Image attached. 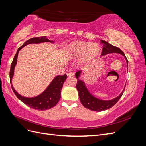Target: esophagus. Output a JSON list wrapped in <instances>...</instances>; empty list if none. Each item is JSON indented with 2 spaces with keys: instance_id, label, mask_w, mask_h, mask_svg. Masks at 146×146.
I'll use <instances>...</instances> for the list:
<instances>
[{
  "instance_id": "obj_1",
  "label": "esophagus",
  "mask_w": 146,
  "mask_h": 146,
  "mask_svg": "<svg viewBox=\"0 0 146 146\" xmlns=\"http://www.w3.org/2000/svg\"><path fill=\"white\" fill-rule=\"evenodd\" d=\"M68 77H74V73L73 72H70L68 73Z\"/></svg>"
}]
</instances>
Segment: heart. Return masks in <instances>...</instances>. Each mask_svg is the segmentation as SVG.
<instances>
[{
	"label": "heart",
	"mask_w": 146,
	"mask_h": 146,
	"mask_svg": "<svg viewBox=\"0 0 146 146\" xmlns=\"http://www.w3.org/2000/svg\"><path fill=\"white\" fill-rule=\"evenodd\" d=\"M99 52V47L96 43L75 41L68 47V53L70 58L76 59L80 57L79 63L83 64L95 58Z\"/></svg>",
	"instance_id": "heart-1"
}]
</instances>
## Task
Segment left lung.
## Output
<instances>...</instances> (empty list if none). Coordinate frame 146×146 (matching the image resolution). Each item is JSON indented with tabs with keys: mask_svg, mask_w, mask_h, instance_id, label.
Returning <instances> with one entry per match:
<instances>
[{
	"mask_svg": "<svg viewBox=\"0 0 146 146\" xmlns=\"http://www.w3.org/2000/svg\"><path fill=\"white\" fill-rule=\"evenodd\" d=\"M100 41L102 44H103L102 52L101 54L102 56H104L109 54H112V53H116V54H121L125 57L128 68V60L125 54H123V52L120 49V48L110 44L105 41L100 40ZM81 72V70H79V71H77L76 73V77L77 78L76 88L78 92L79 98H80L81 103L85 108L94 111H104V110H107L110 108H111L113 106L115 105L117 102V101L120 99L123 93V91H124L125 87L122 92V93L119 96H117V98L110 100H100L92 96L89 92V91L88 90L87 88L86 87L85 83H84V82L79 80L78 77L80 76Z\"/></svg>",
	"mask_w": 146,
	"mask_h": 146,
	"instance_id": "obj_1",
	"label": "left lung"
}]
</instances>
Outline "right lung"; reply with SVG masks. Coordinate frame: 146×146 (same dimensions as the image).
<instances>
[{
    "label": "right lung",
    "mask_w": 146,
    "mask_h": 146,
    "mask_svg": "<svg viewBox=\"0 0 146 146\" xmlns=\"http://www.w3.org/2000/svg\"><path fill=\"white\" fill-rule=\"evenodd\" d=\"M44 42H54V41L48 40L46 36L33 38L25 41L23 44V45L17 49L16 54L15 55L14 58H13L11 63L10 72V79L11 88L17 98L30 108L39 110V111L50 109L58 102L61 98V91L63 88V83L66 78H67V75L64 74L63 76H58L55 77L44 91L42 92L41 94L34 97V98H25V97L20 95L13 88L11 80L13 74H14V69L17 63V58L19 51L22 48H23L26 45L29 44H38Z\"/></svg>",
    "instance_id": "1"
}]
</instances>
